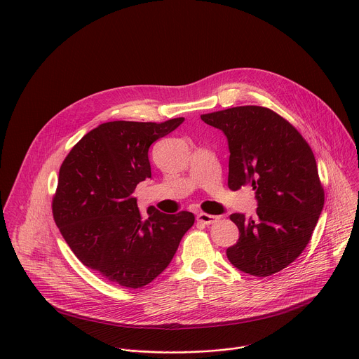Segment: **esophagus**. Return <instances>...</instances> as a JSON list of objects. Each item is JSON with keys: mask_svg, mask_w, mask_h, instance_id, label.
I'll return each mask as SVG.
<instances>
[{"mask_svg": "<svg viewBox=\"0 0 359 359\" xmlns=\"http://www.w3.org/2000/svg\"><path fill=\"white\" fill-rule=\"evenodd\" d=\"M197 220H198L200 223H203V224L210 226V224L216 223V222L219 220V217H217V216H213V215H208V213H198V215H197Z\"/></svg>", "mask_w": 359, "mask_h": 359, "instance_id": "1", "label": "esophagus"}]
</instances>
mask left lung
<instances>
[{
	"instance_id": "left-lung-1",
	"label": "left lung",
	"mask_w": 359,
	"mask_h": 359,
	"mask_svg": "<svg viewBox=\"0 0 359 359\" xmlns=\"http://www.w3.org/2000/svg\"><path fill=\"white\" fill-rule=\"evenodd\" d=\"M229 144V187L250 184L257 217L233 213L238 241L227 259L240 271L269 277L290 266L310 243L324 208L311 147L284 118L263 107H236L200 116Z\"/></svg>"
}]
</instances>
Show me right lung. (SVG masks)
I'll return each instance as SVG.
<instances>
[{"label": "right lung", "mask_w": 359, "mask_h": 359, "mask_svg": "<svg viewBox=\"0 0 359 359\" xmlns=\"http://www.w3.org/2000/svg\"><path fill=\"white\" fill-rule=\"evenodd\" d=\"M102 123L65 158L53 200L54 220L83 266L111 283L140 288L172 262L194 215H165L150 206L147 217L133 191L151 177L149 147L183 123Z\"/></svg>", "instance_id": "add662e5"}]
</instances>
